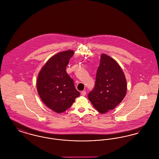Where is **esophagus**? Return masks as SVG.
I'll return each instance as SVG.
<instances>
[{
  "label": "esophagus",
  "instance_id": "34e87169",
  "mask_svg": "<svg viewBox=\"0 0 159 159\" xmlns=\"http://www.w3.org/2000/svg\"><path fill=\"white\" fill-rule=\"evenodd\" d=\"M81 94L82 96H84L86 95V91H83L81 93Z\"/></svg>",
  "mask_w": 159,
  "mask_h": 159
}]
</instances>
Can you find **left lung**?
<instances>
[{
  "label": "left lung",
  "mask_w": 159,
  "mask_h": 159,
  "mask_svg": "<svg viewBox=\"0 0 159 159\" xmlns=\"http://www.w3.org/2000/svg\"><path fill=\"white\" fill-rule=\"evenodd\" d=\"M127 90L123 70L113 59L105 54L100 58L95 86L88 97L101 113L113 109L124 99Z\"/></svg>",
  "instance_id": "8db88e82"
}]
</instances>
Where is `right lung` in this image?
I'll return each mask as SVG.
<instances>
[{
	"instance_id": "1",
	"label": "right lung",
	"mask_w": 159,
	"mask_h": 159,
	"mask_svg": "<svg viewBox=\"0 0 159 159\" xmlns=\"http://www.w3.org/2000/svg\"><path fill=\"white\" fill-rule=\"evenodd\" d=\"M74 53L69 50L52 57L42 68L37 78V89L42 101L58 113L69 109L80 95L74 80L66 71Z\"/></svg>"
}]
</instances>
